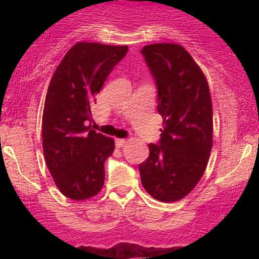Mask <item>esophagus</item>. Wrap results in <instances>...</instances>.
<instances>
[{"label":"esophagus","instance_id":"34e87169","mask_svg":"<svg viewBox=\"0 0 259 259\" xmlns=\"http://www.w3.org/2000/svg\"><path fill=\"white\" fill-rule=\"evenodd\" d=\"M126 140L125 139H117L115 140V145H117V147H123L124 145L126 144Z\"/></svg>","mask_w":259,"mask_h":259}]
</instances>
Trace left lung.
Listing matches in <instances>:
<instances>
[{
	"label": "left lung",
	"mask_w": 259,
	"mask_h": 259,
	"mask_svg": "<svg viewBox=\"0 0 259 259\" xmlns=\"http://www.w3.org/2000/svg\"><path fill=\"white\" fill-rule=\"evenodd\" d=\"M158 89L163 118L159 145L139 165L142 186L160 202H175L194 190L206 170L213 146L209 86L200 65L178 44L142 49Z\"/></svg>",
	"instance_id": "1"
}]
</instances>
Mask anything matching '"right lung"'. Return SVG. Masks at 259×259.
Segmentation results:
<instances>
[{"mask_svg": "<svg viewBox=\"0 0 259 259\" xmlns=\"http://www.w3.org/2000/svg\"><path fill=\"white\" fill-rule=\"evenodd\" d=\"M127 46L78 42L65 53L47 89L42 147L56 186L70 200L96 196L105 183V160L114 140L90 129L91 106Z\"/></svg>", "mask_w": 259, "mask_h": 259, "instance_id": "add662e5", "label": "right lung"}]
</instances>
